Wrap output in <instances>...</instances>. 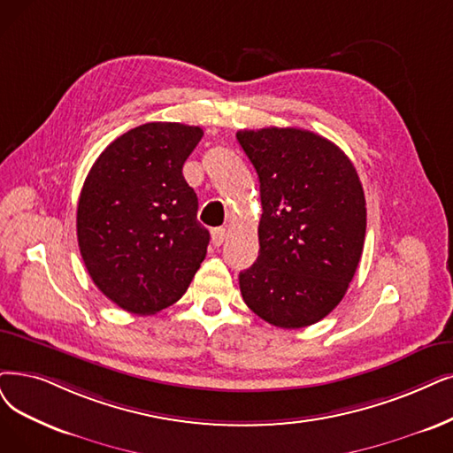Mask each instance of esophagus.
I'll list each match as a JSON object with an SVG mask.
<instances>
[{
	"label": "esophagus",
	"mask_w": 453,
	"mask_h": 453,
	"mask_svg": "<svg viewBox=\"0 0 453 453\" xmlns=\"http://www.w3.org/2000/svg\"><path fill=\"white\" fill-rule=\"evenodd\" d=\"M225 238H226V230L225 228H213L211 230V243L215 247H219L225 242Z\"/></svg>",
	"instance_id": "esophagus-1"
}]
</instances>
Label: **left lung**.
<instances>
[{
  "label": "left lung",
  "instance_id": "1",
  "mask_svg": "<svg viewBox=\"0 0 453 453\" xmlns=\"http://www.w3.org/2000/svg\"><path fill=\"white\" fill-rule=\"evenodd\" d=\"M260 180V255L240 273L249 309L280 329H301L336 309L366 234L363 184L334 142L301 128L240 130Z\"/></svg>",
  "mask_w": 453,
  "mask_h": 453
}]
</instances>
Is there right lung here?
<instances>
[{
    "mask_svg": "<svg viewBox=\"0 0 453 453\" xmlns=\"http://www.w3.org/2000/svg\"><path fill=\"white\" fill-rule=\"evenodd\" d=\"M203 128L147 122L117 137L90 167L78 203V243L90 279L120 309L149 316L186 294L210 232L182 174Z\"/></svg>",
    "mask_w": 453,
    "mask_h": 453,
    "instance_id": "right-lung-1",
    "label": "right lung"
}]
</instances>
